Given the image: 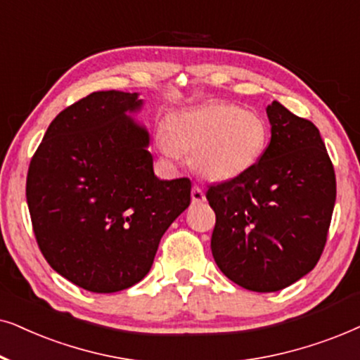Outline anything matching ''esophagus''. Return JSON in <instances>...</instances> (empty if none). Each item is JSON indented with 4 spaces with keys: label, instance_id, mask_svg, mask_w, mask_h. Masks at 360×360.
<instances>
[{
    "label": "esophagus",
    "instance_id": "esophagus-1",
    "mask_svg": "<svg viewBox=\"0 0 360 360\" xmlns=\"http://www.w3.org/2000/svg\"><path fill=\"white\" fill-rule=\"evenodd\" d=\"M191 198H193V204L205 202V194H204V191L199 188V186H194L193 191H191Z\"/></svg>",
    "mask_w": 360,
    "mask_h": 360
}]
</instances>
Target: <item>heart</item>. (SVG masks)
<instances>
[{"label": "heart", "instance_id": "heart-1", "mask_svg": "<svg viewBox=\"0 0 360 360\" xmlns=\"http://www.w3.org/2000/svg\"><path fill=\"white\" fill-rule=\"evenodd\" d=\"M270 140V127L258 112L225 102L204 103L171 113L160 148L167 158L189 151L191 165L214 183L237 179L262 160Z\"/></svg>", "mask_w": 360, "mask_h": 360}]
</instances>
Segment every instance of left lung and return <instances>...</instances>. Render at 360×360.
I'll return each instance as SVG.
<instances>
[{
	"label": "left lung",
	"mask_w": 360,
	"mask_h": 360,
	"mask_svg": "<svg viewBox=\"0 0 360 360\" xmlns=\"http://www.w3.org/2000/svg\"><path fill=\"white\" fill-rule=\"evenodd\" d=\"M266 115L271 140L258 165L205 194L215 212V263L257 293L283 290L313 270L336 202V176L318 128L276 100Z\"/></svg>",
	"instance_id": "8db88e82"
}]
</instances>
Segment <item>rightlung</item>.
Masks as SVG:
<instances>
[{
	"label": "right lung",
	"instance_id": "obj_1",
	"mask_svg": "<svg viewBox=\"0 0 360 360\" xmlns=\"http://www.w3.org/2000/svg\"><path fill=\"white\" fill-rule=\"evenodd\" d=\"M141 107L136 92L87 95L52 120L27 171L42 255L94 293L141 281L162 233L191 204L188 177L155 176L150 133L131 117Z\"/></svg>",
	"mask_w": 360,
	"mask_h": 360
}]
</instances>
